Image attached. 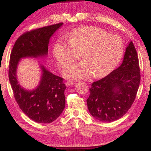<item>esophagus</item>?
<instances>
[{"label":"esophagus","mask_w":151,"mask_h":151,"mask_svg":"<svg viewBox=\"0 0 151 151\" xmlns=\"http://www.w3.org/2000/svg\"><path fill=\"white\" fill-rule=\"evenodd\" d=\"M74 84H75V83H74L73 81H66V83H65V85H66V86H71V85H74Z\"/></svg>","instance_id":"obj_1"}]
</instances>
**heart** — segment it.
I'll return each mask as SVG.
<instances>
[{"label":"heart","mask_w":151,"mask_h":151,"mask_svg":"<svg viewBox=\"0 0 151 151\" xmlns=\"http://www.w3.org/2000/svg\"><path fill=\"white\" fill-rule=\"evenodd\" d=\"M68 41L59 39L53 47L58 65L65 68L77 59L82 62L70 65L64 70L66 78L83 79L91 75L100 78L108 75L118 65L124 52V45L119 36L110 35L101 28H77L68 36Z\"/></svg>","instance_id":"b5f03b06"}]
</instances>
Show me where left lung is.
<instances>
[{"label": "left lung", "instance_id": "8db88e82", "mask_svg": "<svg viewBox=\"0 0 151 151\" xmlns=\"http://www.w3.org/2000/svg\"><path fill=\"white\" fill-rule=\"evenodd\" d=\"M140 81L139 58L132 41L116 69L94 82L86 100L88 111L101 122H112L124 115L136 98Z\"/></svg>", "mask_w": 151, "mask_h": 151}]
</instances>
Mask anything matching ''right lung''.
Segmentation results:
<instances>
[{
	"label": "right lung",
	"mask_w": 151,
	"mask_h": 151,
	"mask_svg": "<svg viewBox=\"0 0 151 151\" xmlns=\"http://www.w3.org/2000/svg\"><path fill=\"white\" fill-rule=\"evenodd\" d=\"M63 24L60 22L24 33L15 42L11 53L9 78L15 100L27 116L39 123H50L60 115L65 106L66 87L63 78L40 65L42 75L39 85L27 90L18 82V65L23 58L46 57L50 37Z\"/></svg>",
	"instance_id": "right-lung-1"
}]
</instances>
